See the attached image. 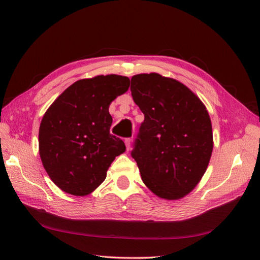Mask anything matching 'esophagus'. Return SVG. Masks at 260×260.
Wrapping results in <instances>:
<instances>
[{
  "label": "esophagus",
  "mask_w": 260,
  "mask_h": 260,
  "mask_svg": "<svg viewBox=\"0 0 260 260\" xmlns=\"http://www.w3.org/2000/svg\"><path fill=\"white\" fill-rule=\"evenodd\" d=\"M125 145H126V148H127L128 150L131 149V145H132V140L131 138H125Z\"/></svg>",
  "instance_id": "1"
}]
</instances>
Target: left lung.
<instances>
[{
  "instance_id": "left-lung-1",
  "label": "left lung",
  "mask_w": 260,
  "mask_h": 260,
  "mask_svg": "<svg viewBox=\"0 0 260 260\" xmlns=\"http://www.w3.org/2000/svg\"><path fill=\"white\" fill-rule=\"evenodd\" d=\"M144 122L132 156L144 184L159 198L177 201L201 182L212 157V120L201 99L183 83L158 73L131 80Z\"/></svg>"
}]
</instances>
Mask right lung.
Returning <instances> with one entry per match:
<instances>
[{"instance_id":"add662e5","label":"right lung","mask_w":260,"mask_h":260,"mask_svg":"<svg viewBox=\"0 0 260 260\" xmlns=\"http://www.w3.org/2000/svg\"><path fill=\"white\" fill-rule=\"evenodd\" d=\"M129 87L122 75H98L72 84L47 108L40 125L39 152L59 189L86 196L104 182L108 167L126 147L110 134L111 103Z\"/></svg>"}]
</instances>
